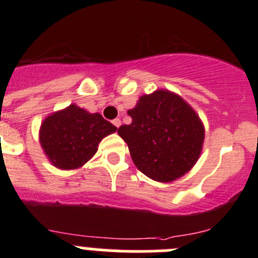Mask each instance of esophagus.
<instances>
[{
    "label": "esophagus",
    "instance_id": "obj_1",
    "mask_svg": "<svg viewBox=\"0 0 258 258\" xmlns=\"http://www.w3.org/2000/svg\"><path fill=\"white\" fill-rule=\"evenodd\" d=\"M112 124L115 125L116 127H118L121 125V120H120V118H115V120H112Z\"/></svg>",
    "mask_w": 258,
    "mask_h": 258
}]
</instances>
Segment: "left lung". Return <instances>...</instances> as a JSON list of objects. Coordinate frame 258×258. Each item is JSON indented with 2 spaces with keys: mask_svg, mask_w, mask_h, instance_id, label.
Returning a JSON list of instances; mask_svg holds the SVG:
<instances>
[{
  "mask_svg": "<svg viewBox=\"0 0 258 258\" xmlns=\"http://www.w3.org/2000/svg\"><path fill=\"white\" fill-rule=\"evenodd\" d=\"M127 115L132 122L121 125L117 133L143 174L170 182L195 165L204 142V126L179 95L168 90L142 95Z\"/></svg>",
  "mask_w": 258,
  "mask_h": 258,
  "instance_id": "1",
  "label": "left lung"
}]
</instances>
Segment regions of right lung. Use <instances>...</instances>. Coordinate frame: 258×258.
Listing matches in <instances>:
<instances>
[{
	"instance_id": "1",
	"label": "right lung",
	"mask_w": 258,
	"mask_h": 258,
	"mask_svg": "<svg viewBox=\"0 0 258 258\" xmlns=\"http://www.w3.org/2000/svg\"><path fill=\"white\" fill-rule=\"evenodd\" d=\"M116 129L99 113H89L71 104L45 118L40 129V143L52 165L76 169L92 159L102 138Z\"/></svg>"
}]
</instances>
